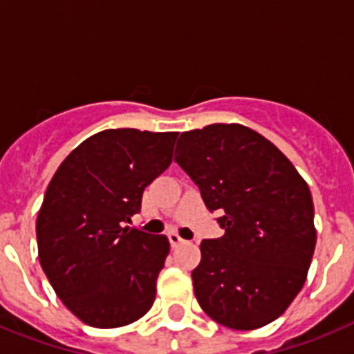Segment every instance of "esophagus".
<instances>
[{
    "label": "esophagus",
    "instance_id": "obj_1",
    "mask_svg": "<svg viewBox=\"0 0 354 354\" xmlns=\"http://www.w3.org/2000/svg\"><path fill=\"white\" fill-rule=\"evenodd\" d=\"M168 241H170L171 248H177V246H179V245H183V243H184V239H183V237H180L179 234H175V232L168 234Z\"/></svg>",
    "mask_w": 354,
    "mask_h": 354
}]
</instances>
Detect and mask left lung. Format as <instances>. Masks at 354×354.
Segmentation results:
<instances>
[{
    "instance_id": "8db88e82",
    "label": "left lung",
    "mask_w": 354,
    "mask_h": 354,
    "mask_svg": "<svg viewBox=\"0 0 354 354\" xmlns=\"http://www.w3.org/2000/svg\"><path fill=\"white\" fill-rule=\"evenodd\" d=\"M175 154L225 228L202 241L192 273L202 310L232 330L273 323L301 290L314 255L308 184L270 140L241 124L186 131Z\"/></svg>"
}]
</instances>
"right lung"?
<instances>
[{
	"mask_svg": "<svg viewBox=\"0 0 354 354\" xmlns=\"http://www.w3.org/2000/svg\"><path fill=\"white\" fill-rule=\"evenodd\" d=\"M179 133L106 129L65 158L37 218L39 261L56 296L80 321L118 328L156 299L170 243L127 227L145 187L170 167Z\"/></svg>",
	"mask_w": 354,
	"mask_h": 354,
	"instance_id": "obj_1",
	"label": "right lung"
}]
</instances>
